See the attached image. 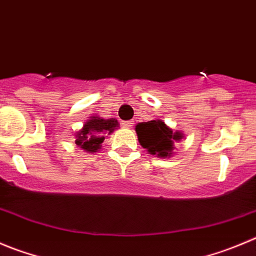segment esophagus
Here are the masks:
<instances>
[{"label": "esophagus", "instance_id": "obj_1", "mask_svg": "<svg viewBox=\"0 0 256 256\" xmlns=\"http://www.w3.org/2000/svg\"><path fill=\"white\" fill-rule=\"evenodd\" d=\"M133 120H128V122H123V123H122V126H126V128H132L133 126Z\"/></svg>", "mask_w": 256, "mask_h": 256}]
</instances>
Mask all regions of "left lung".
I'll use <instances>...</instances> for the list:
<instances>
[{"label": "left lung", "mask_w": 256, "mask_h": 256, "mask_svg": "<svg viewBox=\"0 0 256 256\" xmlns=\"http://www.w3.org/2000/svg\"><path fill=\"white\" fill-rule=\"evenodd\" d=\"M138 142L150 154L160 158L174 157L176 143L184 140L181 130H174L162 119L143 122L136 126Z\"/></svg>", "instance_id": "left-lung-1"}]
</instances>
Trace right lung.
Masks as SVG:
<instances>
[{"instance_id": "obj_1", "label": "right lung", "mask_w": 256, "mask_h": 256, "mask_svg": "<svg viewBox=\"0 0 256 256\" xmlns=\"http://www.w3.org/2000/svg\"><path fill=\"white\" fill-rule=\"evenodd\" d=\"M118 128L119 123L116 118L104 119L94 114L84 122L82 130L74 133L75 144L88 153H96L102 150L106 138Z\"/></svg>"}]
</instances>
